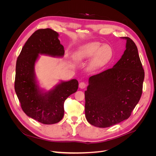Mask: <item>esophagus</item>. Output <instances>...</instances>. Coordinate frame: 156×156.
<instances>
[{
    "label": "esophagus",
    "mask_w": 156,
    "mask_h": 156,
    "mask_svg": "<svg viewBox=\"0 0 156 156\" xmlns=\"http://www.w3.org/2000/svg\"><path fill=\"white\" fill-rule=\"evenodd\" d=\"M86 86H87V85H86V83H84V82H81V83H80V84H79V87H80V88H81V89L85 88L86 87Z\"/></svg>",
    "instance_id": "obj_1"
}]
</instances>
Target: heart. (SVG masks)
<instances>
[{"instance_id":"obj_1","label":"heart","mask_w":156,"mask_h":156,"mask_svg":"<svg viewBox=\"0 0 156 156\" xmlns=\"http://www.w3.org/2000/svg\"><path fill=\"white\" fill-rule=\"evenodd\" d=\"M93 58L88 64V69L94 71L107 64L113 57V51L109 45H102L100 42H94L86 44L79 48L74 54V59L83 61Z\"/></svg>"}]
</instances>
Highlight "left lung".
Segmentation results:
<instances>
[{
  "instance_id": "obj_1",
  "label": "left lung",
  "mask_w": 156,
  "mask_h": 156,
  "mask_svg": "<svg viewBox=\"0 0 156 156\" xmlns=\"http://www.w3.org/2000/svg\"><path fill=\"white\" fill-rule=\"evenodd\" d=\"M126 50L114 66L88 80L85 117L90 124L107 128L127 119L142 94L144 70L137 47L129 37Z\"/></svg>"
}]
</instances>
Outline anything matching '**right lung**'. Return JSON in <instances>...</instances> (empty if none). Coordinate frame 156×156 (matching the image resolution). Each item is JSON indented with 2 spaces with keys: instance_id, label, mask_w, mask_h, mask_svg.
I'll use <instances>...</instances> for the list:
<instances>
[{
  "instance_id": "add662e5",
  "label": "right lung",
  "mask_w": 156,
  "mask_h": 156,
  "mask_svg": "<svg viewBox=\"0 0 156 156\" xmlns=\"http://www.w3.org/2000/svg\"><path fill=\"white\" fill-rule=\"evenodd\" d=\"M59 34L52 29H40L28 39L18 57L14 89L27 115L45 125L55 124L64 116V103L78 88L76 79L61 81L47 92L40 89L35 78V65L39 54L62 57L64 47Z\"/></svg>"
}]
</instances>
